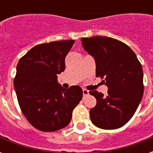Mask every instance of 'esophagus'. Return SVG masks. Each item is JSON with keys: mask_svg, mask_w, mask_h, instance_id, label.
<instances>
[{"mask_svg": "<svg viewBox=\"0 0 153 153\" xmlns=\"http://www.w3.org/2000/svg\"><path fill=\"white\" fill-rule=\"evenodd\" d=\"M88 93H89V92H88V90H87V89H83V96H87V95H88Z\"/></svg>", "mask_w": 153, "mask_h": 153, "instance_id": "1", "label": "esophagus"}]
</instances>
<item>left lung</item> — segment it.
<instances>
[{"instance_id":"8db88e82","label":"left lung","mask_w":153,"mask_h":153,"mask_svg":"<svg viewBox=\"0 0 153 153\" xmlns=\"http://www.w3.org/2000/svg\"><path fill=\"white\" fill-rule=\"evenodd\" d=\"M82 46L96 63V76L108 88L107 95L97 91L89 93L96 97L90 110L91 121L97 127L115 129L132 118L143 95V73L140 62L130 47L108 37L81 38Z\"/></svg>"}]
</instances>
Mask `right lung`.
Listing matches in <instances>:
<instances>
[{"label":"right lung","instance_id":"add662e5","mask_svg":"<svg viewBox=\"0 0 153 153\" xmlns=\"http://www.w3.org/2000/svg\"><path fill=\"white\" fill-rule=\"evenodd\" d=\"M74 43V40H65L39 44L19 60L14 80L19 105L28 121L41 131L67 126L83 97L79 86L65 89L57 82Z\"/></svg>","mask_w":153,"mask_h":153}]
</instances>
